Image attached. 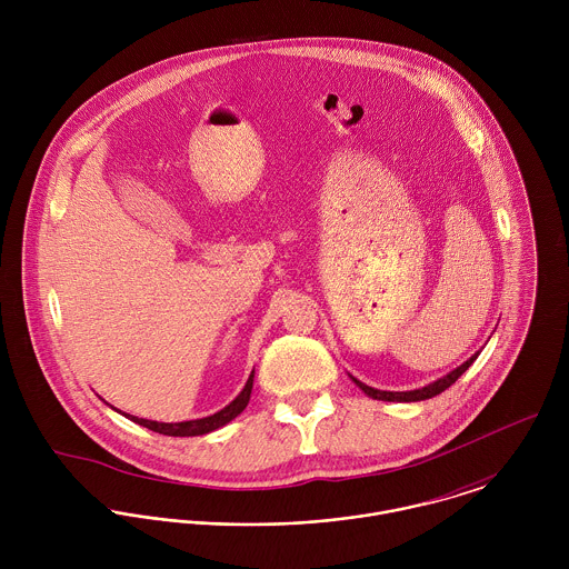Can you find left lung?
Instances as JSON below:
<instances>
[{"label": "left lung", "mask_w": 569, "mask_h": 569, "mask_svg": "<svg viewBox=\"0 0 569 569\" xmlns=\"http://www.w3.org/2000/svg\"><path fill=\"white\" fill-rule=\"evenodd\" d=\"M478 355L480 352H476L471 359H467L462 366H458L456 370H451L447 377H442V379H438V381H433V383H429V386H425V388H420V390H409V392H386V390H375V388H370V386H366V383H361V381H357L355 377H350L357 386H359V390H363L370 399H377V401H397V403H413V401H425V399H431V397H436V395H440V392H445L449 386H453L467 370H469V366L478 359Z\"/></svg>", "instance_id": "1"}]
</instances>
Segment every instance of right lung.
I'll list each match as a JSON object with an SVG mask.
<instances>
[{
  "mask_svg": "<svg viewBox=\"0 0 569 569\" xmlns=\"http://www.w3.org/2000/svg\"><path fill=\"white\" fill-rule=\"evenodd\" d=\"M251 388H253V372L249 375L247 383H244L241 395L230 403V406L223 407L221 411L212 413V416H206V418H197V420H183V422H158V420H147V418H138V416H131V413H124L129 420L151 429V431H158L163 436H203V433H210L223 425H228L230 420H234L241 411H243L247 403H249V395H251Z\"/></svg>",
  "mask_w": 569,
  "mask_h": 569,
  "instance_id": "add662e5",
  "label": "right lung"
}]
</instances>
